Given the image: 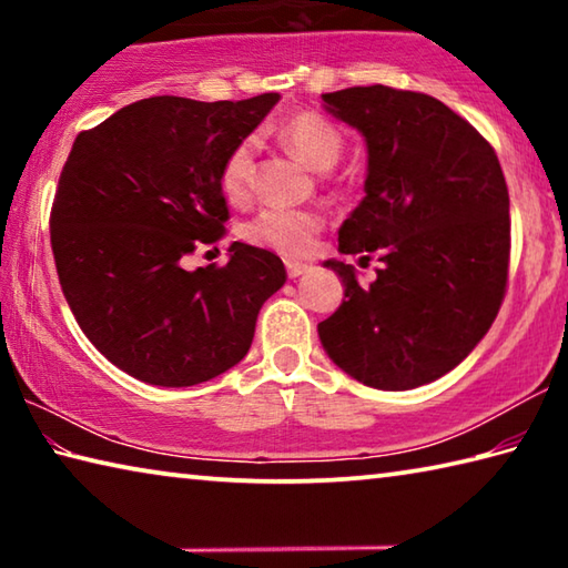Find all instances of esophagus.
<instances>
[{
  "label": "esophagus",
  "mask_w": 568,
  "mask_h": 568,
  "mask_svg": "<svg viewBox=\"0 0 568 568\" xmlns=\"http://www.w3.org/2000/svg\"><path fill=\"white\" fill-rule=\"evenodd\" d=\"M285 271H287V277H301L303 273L311 271V265H307V263H297V261H287V263H285Z\"/></svg>",
  "instance_id": "1"
}]
</instances>
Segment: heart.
Segmentation results:
<instances>
[{
  "label": "heart",
  "instance_id": "obj_1",
  "mask_svg": "<svg viewBox=\"0 0 568 568\" xmlns=\"http://www.w3.org/2000/svg\"><path fill=\"white\" fill-rule=\"evenodd\" d=\"M281 140L297 158H303L315 170H328L341 158L343 134L331 120L315 112L293 114L281 124ZM255 138H243L227 152L220 168V190L227 200L243 203L255 185ZM323 217L315 210L295 207H267L245 225L250 243L277 250L283 255H305L313 247L315 235L321 233Z\"/></svg>",
  "mask_w": 568,
  "mask_h": 568
}]
</instances>
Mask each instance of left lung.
Returning a JSON list of instances; mask_svg holds the SVG:
<instances>
[{
  "label": "left lung",
  "instance_id": "8db88e82",
  "mask_svg": "<svg viewBox=\"0 0 568 568\" xmlns=\"http://www.w3.org/2000/svg\"><path fill=\"white\" fill-rule=\"evenodd\" d=\"M368 148L365 197L338 230L343 255L378 253V277L338 273L345 301L318 323L328 358L381 390L430 383L496 321L508 277V190L494 148L444 102L371 84L323 94Z\"/></svg>",
  "mask_w": 568,
  "mask_h": 568
}]
</instances>
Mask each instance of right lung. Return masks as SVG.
<instances>
[{"label":"right lung","mask_w":568,"mask_h":568,"mask_svg":"<svg viewBox=\"0 0 568 568\" xmlns=\"http://www.w3.org/2000/svg\"><path fill=\"white\" fill-rule=\"evenodd\" d=\"M277 100L162 94L77 134L50 217L57 275L82 333L132 378L185 388L233 368L283 287L281 257L245 243L223 267L182 265L225 235L220 168Z\"/></svg>","instance_id":"right-lung-1"}]
</instances>
